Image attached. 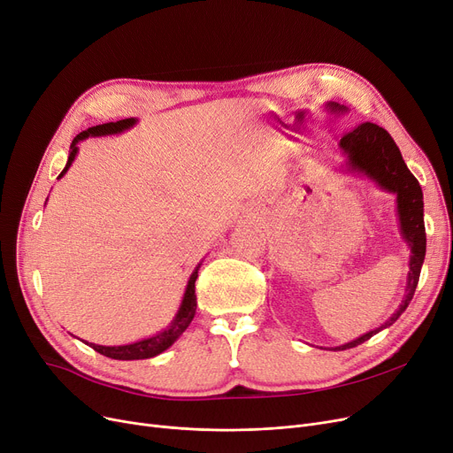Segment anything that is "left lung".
Instances as JSON below:
<instances>
[{
	"mask_svg": "<svg viewBox=\"0 0 453 453\" xmlns=\"http://www.w3.org/2000/svg\"><path fill=\"white\" fill-rule=\"evenodd\" d=\"M327 107L335 114L346 112V107L335 102L327 104ZM339 146H341V151L346 155V166L349 172L363 173L368 180L376 181L383 190L396 194L400 231H402L403 241L411 248L405 296L398 311L380 327L365 333V335H361L356 341L333 348V349H348V348H356L363 344L381 329L395 324L400 319V314L411 303L412 296H415L422 263L426 257V227H424L422 188L415 175H412L411 170L407 168L403 157L400 153V148L383 127L372 122L359 124L342 134Z\"/></svg>",
	"mask_w": 453,
	"mask_h": 453,
	"instance_id": "8db88e82",
	"label": "left lung"
}]
</instances>
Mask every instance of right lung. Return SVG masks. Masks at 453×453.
<instances>
[{"mask_svg":"<svg viewBox=\"0 0 453 453\" xmlns=\"http://www.w3.org/2000/svg\"><path fill=\"white\" fill-rule=\"evenodd\" d=\"M136 124L134 118H126V120H118V122H109V124H102V126H96V127H88L87 131H81L80 134L75 136L70 144V155H68V163L65 166V170L58 173V178H63V175L68 172V168L72 166L73 159L80 148L81 141L88 139V136H104V134H116V133H122L129 127H133ZM198 270L200 265L196 266V270L192 272L190 280L187 283V290L183 294V302L180 305L178 314H175V319L170 322V326H166V329H163L161 333H157L153 337H148L144 341L139 342H133V344H124V346H100V344H92L87 342L90 348H94L97 353H102L105 357L111 359H118V361H134V359H150L159 356L165 349H168L175 341H178L183 331L188 327V324L192 322L194 314H196V278H198Z\"/></svg>","mask_w":453,"mask_h":453,"instance_id":"add662e5","label":"right lung"}]
</instances>
